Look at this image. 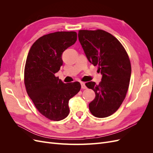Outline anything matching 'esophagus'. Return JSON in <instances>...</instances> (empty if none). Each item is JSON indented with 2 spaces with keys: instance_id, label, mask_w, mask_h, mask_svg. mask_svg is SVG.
<instances>
[{
  "instance_id": "34e87169",
  "label": "esophagus",
  "mask_w": 153,
  "mask_h": 153,
  "mask_svg": "<svg viewBox=\"0 0 153 153\" xmlns=\"http://www.w3.org/2000/svg\"><path fill=\"white\" fill-rule=\"evenodd\" d=\"M81 87H82V89H87V87L85 86V83L84 82H81Z\"/></svg>"
}]
</instances>
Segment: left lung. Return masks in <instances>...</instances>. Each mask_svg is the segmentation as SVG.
I'll list each match as a JSON object with an SVG mask.
<instances>
[{"label": "left lung", "instance_id": "8db88e82", "mask_svg": "<svg viewBox=\"0 0 153 153\" xmlns=\"http://www.w3.org/2000/svg\"><path fill=\"white\" fill-rule=\"evenodd\" d=\"M78 36L88 61L98 66L102 75L99 84H85L96 94L89 105L90 112L96 117H108L126 97L131 73L130 60L120 41L107 32L80 30Z\"/></svg>", "mask_w": 153, "mask_h": 153}]
</instances>
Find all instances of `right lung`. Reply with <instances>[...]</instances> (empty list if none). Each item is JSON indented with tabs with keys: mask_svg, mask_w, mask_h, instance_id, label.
Instances as JSON below:
<instances>
[{
	"mask_svg": "<svg viewBox=\"0 0 153 153\" xmlns=\"http://www.w3.org/2000/svg\"><path fill=\"white\" fill-rule=\"evenodd\" d=\"M77 39L76 32H55L40 37L32 45L24 69L27 94L45 117L59 121L69 113V100L81 89L78 82L64 84L55 74L63 61L62 52Z\"/></svg>",
	"mask_w": 153,
	"mask_h": 153,
	"instance_id": "obj_1",
	"label": "right lung"
}]
</instances>
